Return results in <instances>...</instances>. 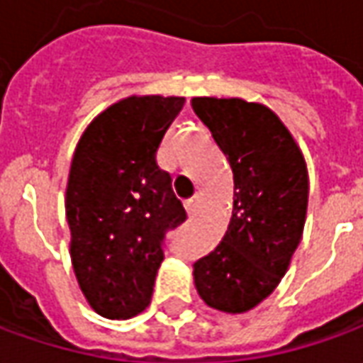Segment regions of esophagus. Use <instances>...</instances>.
<instances>
[{
	"label": "esophagus",
	"instance_id": "esophagus-1",
	"mask_svg": "<svg viewBox=\"0 0 363 363\" xmlns=\"http://www.w3.org/2000/svg\"><path fill=\"white\" fill-rule=\"evenodd\" d=\"M184 207H186V211L189 217H191V215H196L197 207H199V196H194V197H189V199H186Z\"/></svg>",
	"mask_w": 363,
	"mask_h": 363
}]
</instances>
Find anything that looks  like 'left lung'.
I'll return each mask as SVG.
<instances>
[{
    "label": "left lung",
    "mask_w": 363,
    "mask_h": 363,
    "mask_svg": "<svg viewBox=\"0 0 363 363\" xmlns=\"http://www.w3.org/2000/svg\"><path fill=\"white\" fill-rule=\"evenodd\" d=\"M191 108L233 169V213L221 243L194 264L207 306L243 314L281 282L301 243L308 169L296 140L269 106L196 96Z\"/></svg>",
    "instance_id": "obj_1"
}]
</instances>
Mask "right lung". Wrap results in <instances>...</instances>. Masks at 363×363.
<instances>
[{"label":"right lung","instance_id":"right-lung-1","mask_svg":"<svg viewBox=\"0 0 363 363\" xmlns=\"http://www.w3.org/2000/svg\"><path fill=\"white\" fill-rule=\"evenodd\" d=\"M184 96L132 94L82 132L71 162L65 211L74 277L104 318H132L150 304L164 237L186 209L156 152Z\"/></svg>","mask_w":363,"mask_h":363}]
</instances>
